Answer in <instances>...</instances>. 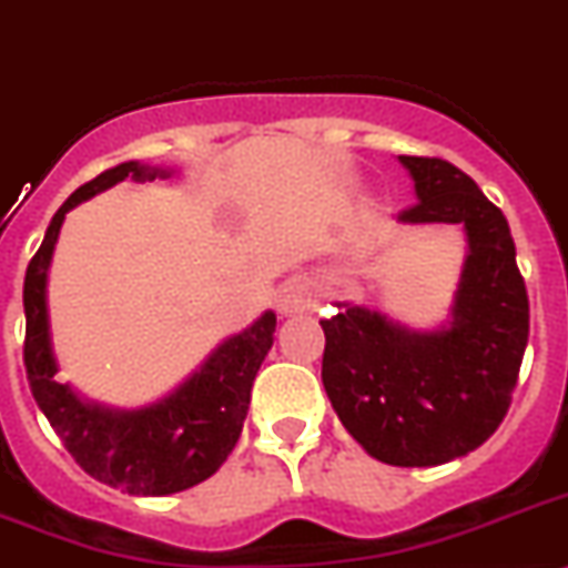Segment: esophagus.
<instances>
[{"instance_id": "1", "label": "esophagus", "mask_w": 568, "mask_h": 568, "mask_svg": "<svg viewBox=\"0 0 568 568\" xmlns=\"http://www.w3.org/2000/svg\"><path fill=\"white\" fill-rule=\"evenodd\" d=\"M276 312L288 317V314H297V312H306L312 308L314 297H312V288H308L303 280H288L276 288Z\"/></svg>"}]
</instances>
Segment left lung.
<instances>
[{"label":"left lung","instance_id":"left-lung-1","mask_svg":"<svg viewBox=\"0 0 568 568\" xmlns=\"http://www.w3.org/2000/svg\"><path fill=\"white\" fill-rule=\"evenodd\" d=\"M416 204L404 225H459L465 262L445 323L409 328L378 308L337 303L323 387L366 454L398 468L468 456L508 413L528 343V294L503 211L442 159L398 155Z\"/></svg>","mask_w":568,"mask_h":568}]
</instances>
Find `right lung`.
Here are the masks:
<instances>
[{
	"instance_id": "add662e5",
	"label": "right lung",
	"mask_w": 568,
	"mask_h": 568,
	"mask_svg": "<svg viewBox=\"0 0 568 568\" xmlns=\"http://www.w3.org/2000/svg\"><path fill=\"white\" fill-rule=\"evenodd\" d=\"M170 175V166L123 161L74 190L51 219L40 251L28 262L22 288L26 369L33 398L80 468L132 497L179 494L222 468L240 442L251 387L274 346L276 328V314L262 312L251 326L219 343L179 387L144 407L89 402L69 381H57L60 364L51 341L49 271L65 213L123 179L155 181Z\"/></svg>"
}]
</instances>
